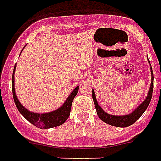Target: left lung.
I'll use <instances>...</instances> for the list:
<instances>
[{"mask_svg": "<svg viewBox=\"0 0 161 161\" xmlns=\"http://www.w3.org/2000/svg\"><path fill=\"white\" fill-rule=\"evenodd\" d=\"M150 64V62L148 61ZM150 71H151V85L149 87L148 95L144 99V101L141 103V104L136 107L131 113L125 114V115H114V114H109L106 113L103 109L97 103V101L96 95H95V92L92 89V99H93L94 104H95V108H96L97 114L100 119H102L103 121L107 123L108 125H113V126H117V127H127L129 125H131L133 123L139 119L140 117L142 116V114L144 113V111L147 109L148 104L150 103V100L152 98V93H153V88H154V74H153V69L150 65Z\"/></svg>", "mask_w": 161, "mask_h": 161, "instance_id": "8db88e82", "label": "left lung"}]
</instances>
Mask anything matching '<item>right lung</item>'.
<instances>
[{
	"label": "right lung",
	"mask_w": 161,
	"mask_h": 161,
	"mask_svg": "<svg viewBox=\"0 0 161 161\" xmlns=\"http://www.w3.org/2000/svg\"><path fill=\"white\" fill-rule=\"evenodd\" d=\"M15 69H16V64L14 66L13 77H12V90H13L14 103L16 104L17 108L19 109L22 115L25 117L28 121H30L31 124H33L34 125H36V127L41 128V129H48V128L56 127V126L63 125L69 116L72 102H73L75 97L76 96V94L78 92L79 86H77L72 91V92L69 95L66 101L64 103V104L61 107H59L58 109L52 111V112H48V113H34V112L28 110L27 108H25L18 99V97H17L16 92H15V86H14Z\"/></svg>",
	"instance_id": "obj_1"
}]
</instances>
